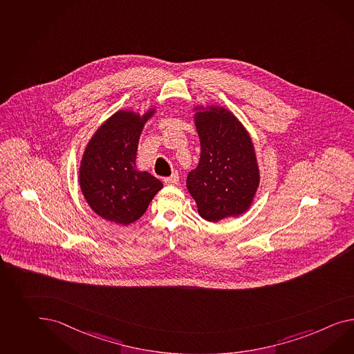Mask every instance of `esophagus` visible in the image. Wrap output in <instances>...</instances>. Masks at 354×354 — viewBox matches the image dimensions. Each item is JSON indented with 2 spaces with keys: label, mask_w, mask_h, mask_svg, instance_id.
I'll return each instance as SVG.
<instances>
[{
  "label": "esophagus",
  "mask_w": 354,
  "mask_h": 354,
  "mask_svg": "<svg viewBox=\"0 0 354 354\" xmlns=\"http://www.w3.org/2000/svg\"><path fill=\"white\" fill-rule=\"evenodd\" d=\"M178 180H180L178 173L173 172L169 177H165V178H164V183L168 185V186H174V185L178 183Z\"/></svg>",
  "instance_id": "1"
}]
</instances>
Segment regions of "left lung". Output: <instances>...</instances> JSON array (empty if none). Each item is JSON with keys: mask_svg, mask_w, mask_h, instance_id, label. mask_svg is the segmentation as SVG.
Listing matches in <instances>:
<instances>
[{"mask_svg": "<svg viewBox=\"0 0 354 354\" xmlns=\"http://www.w3.org/2000/svg\"><path fill=\"white\" fill-rule=\"evenodd\" d=\"M194 110L201 153L187 176V190L209 222L237 217L250 208L259 186L253 141L230 110L214 105Z\"/></svg>", "mask_w": 354, "mask_h": 354, "instance_id": "left-lung-1", "label": "left lung"}]
</instances>
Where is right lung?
Returning a JSON list of instances; mask_svg holds the SVG:
<instances>
[{
    "mask_svg": "<svg viewBox=\"0 0 354 354\" xmlns=\"http://www.w3.org/2000/svg\"><path fill=\"white\" fill-rule=\"evenodd\" d=\"M155 108L140 115L119 110L101 124L84 149L80 167L82 194L101 218L128 226L142 217L163 183L137 171L138 140Z\"/></svg>",
    "mask_w": 354,
    "mask_h": 354,
    "instance_id": "right-lung-1",
    "label": "right lung"
}]
</instances>
